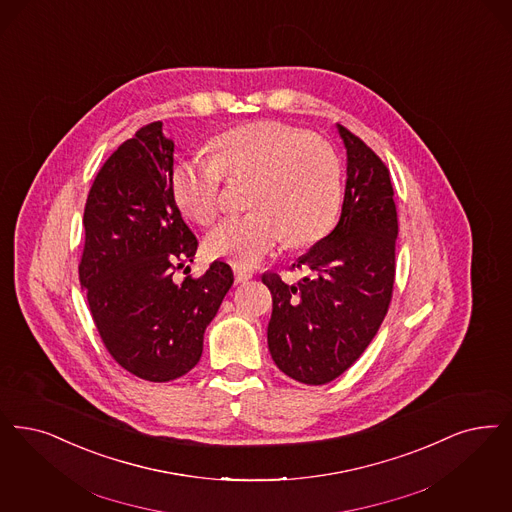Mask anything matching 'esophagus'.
Listing matches in <instances>:
<instances>
[{
	"label": "esophagus",
	"mask_w": 512,
	"mask_h": 512,
	"mask_svg": "<svg viewBox=\"0 0 512 512\" xmlns=\"http://www.w3.org/2000/svg\"><path fill=\"white\" fill-rule=\"evenodd\" d=\"M234 276H236V284H246L253 278V272L244 266H234Z\"/></svg>",
	"instance_id": "1"
}]
</instances>
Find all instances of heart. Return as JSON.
Wrapping results in <instances>:
<instances>
[{"label":"heart","mask_w":512,"mask_h":512,"mask_svg":"<svg viewBox=\"0 0 512 512\" xmlns=\"http://www.w3.org/2000/svg\"><path fill=\"white\" fill-rule=\"evenodd\" d=\"M226 177L253 179L251 213L211 228L205 246L215 257L255 265L284 246L322 240L335 223L343 196V169L335 148L280 122H253L221 133L213 156L192 154L175 165V202L196 223H211L223 207Z\"/></svg>","instance_id":"b5f03b06"}]
</instances>
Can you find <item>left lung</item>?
I'll list each match as a JSON object with an SVG mask.
<instances>
[{"instance_id":"obj_1","label":"left lung","mask_w":512,"mask_h":512,"mask_svg":"<svg viewBox=\"0 0 512 512\" xmlns=\"http://www.w3.org/2000/svg\"><path fill=\"white\" fill-rule=\"evenodd\" d=\"M347 186L337 226L295 263L308 276L287 284L263 274L272 293L268 350L287 377L326 385L345 373L381 328L394 286L398 215L387 165L347 127Z\"/></svg>"}]
</instances>
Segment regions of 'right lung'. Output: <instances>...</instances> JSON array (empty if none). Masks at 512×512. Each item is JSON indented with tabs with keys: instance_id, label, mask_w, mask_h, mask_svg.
<instances>
[{
	"instance_id": "obj_1",
	"label": "right lung",
	"mask_w": 512,
	"mask_h": 512,
	"mask_svg": "<svg viewBox=\"0 0 512 512\" xmlns=\"http://www.w3.org/2000/svg\"><path fill=\"white\" fill-rule=\"evenodd\" d=\"M173 148L162 122L141 127L104 162L83 211L80 282L93 322L110 356L152 383L200 362L205 328L234 282L223 261L200 278H173L198 249L171 188Z\"/></svg>"
}]
</instances>
